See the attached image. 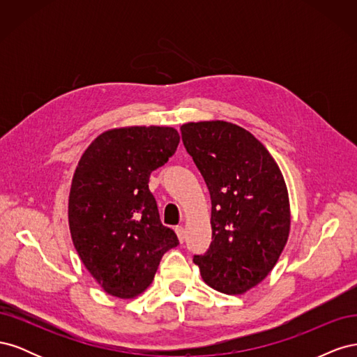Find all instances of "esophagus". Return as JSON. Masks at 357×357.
<instances>
[{
    "label": "esophagus",
    "instance_id": "obj_1",
    "mask_svg": "<svg viewBox=\"0 0 357 357\" xmlns=\"http://www.w3.org/2000/svg\"><path fill=\"white\" fill-rule=\"evenodd\" d=\"M176 234H177V236H178V241H180V243L185 241L186 234H185V228H183V226H177V228H176Z\"/></svg>",
    "mask_w": 357,
    "mask_h": 357
}]
</instances>
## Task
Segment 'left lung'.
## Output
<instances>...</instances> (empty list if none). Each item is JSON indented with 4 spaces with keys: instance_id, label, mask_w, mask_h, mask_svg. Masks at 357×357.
<instances>
[{
    "instance_id": "obj_1",
    "label": "left lung",
    "mask_w": 357,
    "mask_h": 357,
    "mask_svg": "<svg viewBox=\"0 0 357 357\" xmlns=\"http://www.w3.org/2000/svg\"><path fill=\"white\" fill-rule=\"evenodd\" d=\"M181 139L211 197V244L197 255L214 290L243 295L273 271L290 232L284 177L265 146L223 121L181 125Z\"/></svg>"
}]
</instances>
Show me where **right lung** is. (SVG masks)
<instances>
[{
	"label": "right lung",
	"instance_id": "obj_1",
	"mask_svg": "<svg viewBox=\"0 0 357 357\" xmlns=\"http://www.w3.org/2000/svg\"><path fill=\"white\" fill-rule=\"evenodd\" d=\"M180 143L171 126L114 128L96 137L74 171L68 223L83 265L107 294L131 299L152 284L162 256L178 244L149 190L152 171Z\"/></svg>",
	"mask_w": 357,
	"mask_h": 357
}]
</instances>
